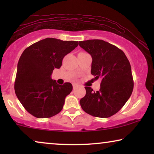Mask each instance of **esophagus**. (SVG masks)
<instances>
[{
  "label": "esophagus",
  "instance_id": "34e87169",
  "mask_svg": "<svg viewBox=\"0 0 154 154\" xmlns=\"http://www.w3.org/2000/svg\"><path fill=\"white\" fill-rule=\"evenodd\" d=\"M77 87V85L76 84H75V83H73V89H75V88Z\"/></svg>",
  "mask_w": 154,
  "mask_h": 154
}]
</instances>
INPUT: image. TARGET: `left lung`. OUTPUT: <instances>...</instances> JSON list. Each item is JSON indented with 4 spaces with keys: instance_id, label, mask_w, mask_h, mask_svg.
<instances>
[{
    "instance_id": "8db88e82",
    "label": "left lung",
    "mask_w": 154,
    "mask_h": 154,
    "mask_svg": "<svg viewBox=\"0 0 154 154\" xmlns=\"http://www.w3.org/2000/svg\"><path fill=\"white\" fill-rule=\"evenodd\" d=\"M79 45L92 56V75L102 79L99 91L85 87L86 94L80 100L81 106L92 116L110 117L121 110L133 90L129 60L121 49L102 40L80 41Z\"/></svg>"
}]
</instances>
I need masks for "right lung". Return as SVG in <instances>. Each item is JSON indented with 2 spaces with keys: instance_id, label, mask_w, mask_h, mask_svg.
I'll use <instances>...</instances> for the list:
<instances>
[{
  "instance_id": "obj_1",
  "label": "right lung",
  "mask_w": 154,
  "mask_h": 154,
  "mask_svg": "<svg viewBox=\"0 0 154 154\" xmlns=\"http://www.w3.org/2000/svg\"><path fill=\"white\" fill-rule=\"evenodd\" d=\"M78 45V41L47 38L22 52L17 64L14 91L22 106L33 116L50 118L62 111L65 98L72 91V85H58L51 74L54 69L60 68L64 56Z\"/></svg>"
}]
</instances>
